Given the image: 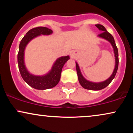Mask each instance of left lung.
Segmentation results:
<instances>
[{"mask_svg": "<svg viewBox=\"0 0 133 133\" xmlns=\"http://www.w3.org/2000/svg\"><path fill=\"white\" fill-rule=\"evenodd\" d=\"M96 26L99 29V30H100L101 31H102V32L100 34L98 35V37L103 38L109 41V42L111 44L112 47H113L114 49V56H115V61H116V64H115V68L112 72V75L109 77L108 79H106V81L101 82H93L91 81H89L86 80L84 77H83V76L82 75L80 69L78 65V64L77 62H76V71H77V76H78V80L79 83L81 86L83 87L84 89H89V90H93V91H98V90L103 89L104 88H105L107 87L109 84L111 83V82L112 81V79L114 78L116 74L117 68H118V64H119V58H118V51H117V48L116 45L115 41H114V37H112V35L110 33L108 32L107 31L106 28L103 26V25H101V24H96Z\"/></svg>", "mask_w": 133, "mask_h": 133, "instance_id": "left-lung-1", "label": "left lung"}]
</instances>
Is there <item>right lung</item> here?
<instances>
[{
    "instance_id": "obj_1",
    "label": "right lung",
    "mask_w": 133,
    "mask_h": 133,
    "mask_svg": "<svg viewBox=\"0 0 133 133\" xmlns=\"http://www.w3.org/2000/svg\"><path fill=\"white\" fill-rule=\"evenodd\" d=\"M52 30L45 27L33 28L26 33L19 44L17 55L19 69L24 81L30 86L36 89L44 90L54 88L57 84L61 78L62 69L64 64L69 59V56H63L58 58L52 65L51 70L44 76H35L27 71L24 63V51L27 44L34 38L41 35H50Z\"/></svg>"
}]
</instances>
